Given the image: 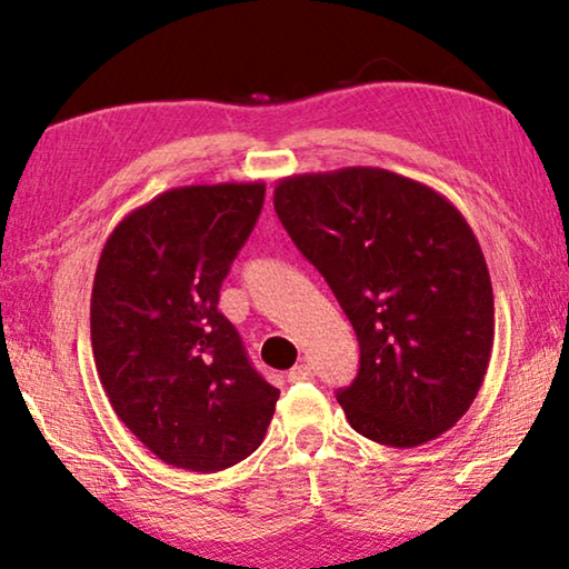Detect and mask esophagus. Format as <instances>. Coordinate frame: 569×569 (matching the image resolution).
<instances>
[{
    "instance_id": "esophagus-1",
    "label": "esophagus",
    "mask_w": 569,
    "mask_h": 569,
    "mask_svg": "<svg viewBox=\"0 0 569 569\" xmlns=\"http://www.w3.org/2000/svg\"><path fill=\"white\" fill-rule=\"evenodd\" d=\"M287 380H290V383H306V380H313V368H310V365H295V368L287 372Z\"/></svg>"
}]
</instances>
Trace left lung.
Returning <instances> with one entry per match:
<instances>
[{
  "instance_id": "8db88e82",
  "label": "left lung",
  "mask_w": 569,
  "mask_h": 569,
  "mask_svg": "<svg viewBox=\"0 0 569 569\" xmlns=\"http://www.w3.org/2000/svg\"><path fill=\"white\" fill-rule=\"evenodd\" d=\"M274 209L360 341L357 378L337 391L349 425L391 448L440 438L477 399L495 341L492 282L463 214L383 168L282 178Z\"/></svg>"
}]
</instances>
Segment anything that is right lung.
<instances>
[{
    "label": "right lung",
    "mask_w": 569,
    "mask_h": 569,
    "mask_svg": "<svg viewBox=\"0 0 569 569\" xmlns=\"http://www.w3.org/2000/svg\"><path fill=\"white\" fill-rule=\"evenodd\" d=\"M261 181L181 186L108 236L90 300L92 357L123 425L176 469L214 473L261 446L279 391L217 310L263 207Z\"/></svg>",
    "instance_id": "obj_1"
}]
</instances>
